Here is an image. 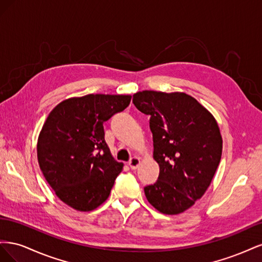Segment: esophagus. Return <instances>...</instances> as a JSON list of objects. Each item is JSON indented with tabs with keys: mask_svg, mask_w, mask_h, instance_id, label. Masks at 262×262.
Returning a JSON list of instances; mask_svg holds the SVG:
<instances>
[{
	"mask_svg": "<svg viewBox=\"0 0 262 262\" xmlns=\"http://www.w3.org/2000/svg\"><path fill=\"white\" fill-rule=\"evenodd\" d=\"M140 163H141L140 158L137 157V156H134V157H132L131 160H130L129 166L131 167V169H137V168L139 167V166H140Z\"/></svg>",
	"mask_w": 262,
	"mask_h": 262,
	"instance_id": "obj_1",
	"label": "esophagus"
}]
</instances>
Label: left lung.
<instances>
[{
    "mask_svg": "<svg viewBox=\"0 0 262 262\" xmlns=\"http://www.w3.org/2000/svg\"><path fill=\"white\" fill-rule=\"evenodd\" d=\"M133 104L148 115L160 176L144 187L147 201L173 215L192 207L207 191L222 156L223 141L214 117L185 93L143 91Z\"/></svg>",
    "mask_w": 262,
    "mask_h": 262,
    "instance_id": "left-lung-1",
    "label": "left lung"
}]
</instances>
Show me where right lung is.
Wrapping results in <instances>:
<instances>
[{"instance_id":"1","label":"right lung","mask_w":262,"mask_h":262,"mask_svg":"<svg viewBox=\"0 0 262 262\" xmlns=\"http://www.w3.org/2000/svg\"><path fill=\"white\" fill-rule=\"evenodd\" d=\"M130 101V95L90 94L63 100L47 118L38 138V163L69 207L87 212L107 200L123 164L110 153L104 122Z\"/></svg>"}]
</instances>
